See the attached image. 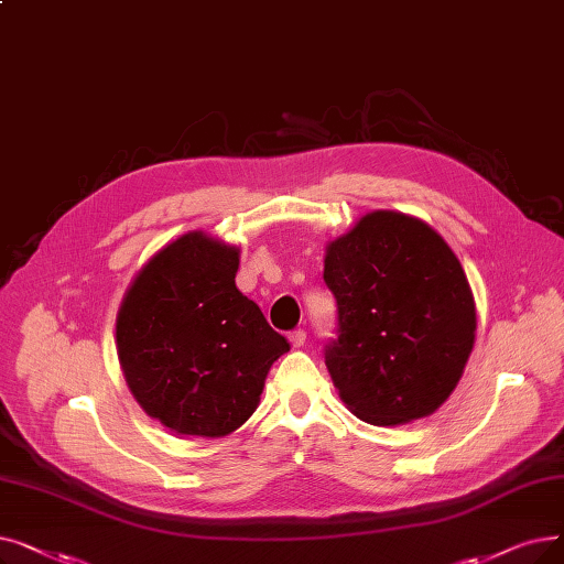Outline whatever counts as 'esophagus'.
Masks as SVG:
<instances>
[{
    "mask_svg": "<svg viewBox=\"0 0 564 564\" xmlns=\"http://www.w3.org/2000/svg\"><path fill=\"white\" fill-rule=\"evenodd\" d=\"M288 340H290V346H292V348H302L304 343H306V332H304V329L290 332V334H288Z\"/></svg>",
    "mask_w": 564,
    "mask_h": 564,
    "instance_id": "1",
    "label": "esophagus"
}]
</instances>
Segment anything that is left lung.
I'll list each match as a JSON object with an SVG mask.
<instances>
[{"instance_id": "left-lung-1", "label": "left lung", "mask_w": 564, "mask_h": 564, "mask_svg": "<svg viewBox=\"0 0 564 564\" xmlns=\"http://www.w3.org/2000/svg\"><path fill=\"white\" fill-rule=\"evenodd\" d=\"M338 338L325 364L340 401L373 426L433 414L456 389L475 346V297L456 253L426 221L364 214L325 249Z\"/></svg>"}]
</instances>
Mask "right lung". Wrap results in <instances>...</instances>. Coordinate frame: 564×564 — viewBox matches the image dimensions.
Masks as SVG:
<instances>
[{
    "instance_id": "add662e5",
    "label": "right lung",
    "mask_w": 564,
    "mask_h": 564,
    "mask_svg": "<svg viewBox=\"0 0 564 564\" xmlns=\"http://www.w3.org/2000/svg\"><path fill=\"white\" fill-rule=\"evenodd\" d=\"M239 247L203 230L167 241L129 283L115 343L133 399L177 435L226 437L290 350L235 285Z\"/></svg>"
}]
</instances>
